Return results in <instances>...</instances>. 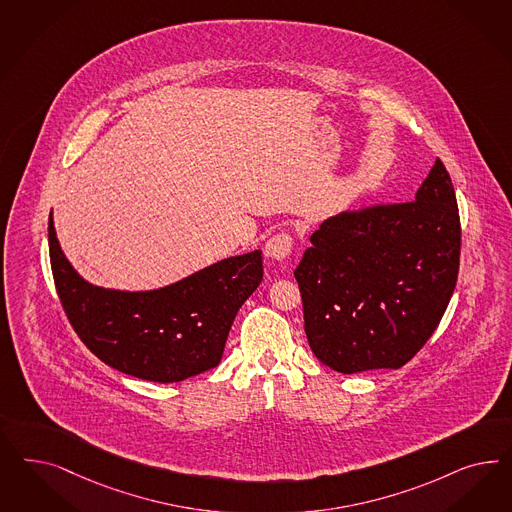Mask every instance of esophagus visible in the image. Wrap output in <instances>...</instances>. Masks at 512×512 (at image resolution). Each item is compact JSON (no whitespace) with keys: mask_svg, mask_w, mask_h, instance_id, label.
I'll return each instance as SVG.
<instances>
[{"mask_svg":"<svg viewBox=\"0 0 512 512\" xmlns=\"http://www.w3.org/2000/svg\"><path fill=\"white\" fill-rule=\"evenodd\" d=\"M292 237L288 233H275L267 243H265V256L271 260L282 262L288 258V254L292 252Z\"/></svg>","mask_w":512,"mask_h":512,"instance_id":"esophagus-1","label":"esophagus"}]
</instances>
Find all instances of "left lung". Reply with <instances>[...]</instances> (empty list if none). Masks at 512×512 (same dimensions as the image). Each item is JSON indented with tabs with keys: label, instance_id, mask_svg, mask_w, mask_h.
Masks as SVG:
<instances>
[{
	"label": "left lung",
	"instance_id": "left-lung-1",
	"mask_svg": "<svg viewBox=\"0 0 512 512\" xmlns=\"http://www.w3.org/2000/svg\"><path fill=\"white\" fill-rule=\"evenodd\" d=\"M296 275L314 356L352 375L399 369L426 345L454 294L462 228L437 158L414 201L331 216Z\"/></svg>",
	"mask_w": 512,
	"mask_h": 512
}]
</instances>
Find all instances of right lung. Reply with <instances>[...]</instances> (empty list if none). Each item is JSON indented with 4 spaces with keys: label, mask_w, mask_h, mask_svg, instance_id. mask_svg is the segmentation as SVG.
Returning <instances> with one entry per match:
<instances>
[{
    "label": "right lung",
    "mask_w": 512,
    "mask_h": 512,
    "mask_svg": "<svg viewBox=\"0 0 512 512\" xmlns=\"http://www.w3.org/2000/svg\"><path fill=\"white\" fill-rule=\"evenodd\" d=\"M49 252L56 292L84 345L116 371L152 382H181L216 367L235 314L264 277L262 250H252L156 290L96 286L69 264L52 213Z\"/></svg>",
    "instance_id": "add662e5"
}]
</instances>
